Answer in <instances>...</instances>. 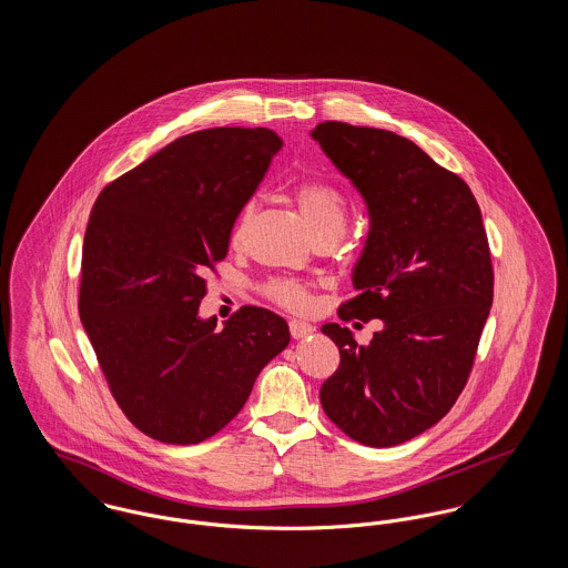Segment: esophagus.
<instances>
[{
    "mask_svg": "<svg viewBox=\"0 0 568 568\" xmlns=\"http://www.w3.org/2000/svg\"><path fill=\"white\" fill-rule=\"evenodd\" d=\"M290 332H292L294 338H306V336H311V334L315 332V327L311 324H306V322L292 320V322H290Z\"/></svg>",
    "mask_w": 568,
    "mask_h": 568,
    "instance_id": "obj_1",
    "label": "esophagus"
}]
</instances>
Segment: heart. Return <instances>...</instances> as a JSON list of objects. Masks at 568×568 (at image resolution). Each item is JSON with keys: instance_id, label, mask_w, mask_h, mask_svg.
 Instances as JSON below:
<instances>
[{"instance_id": "1", "label": "heart", "mask_w": 568, "mask_h": 568, "mask_svg": "<svg viewBox=\"0 0 568 568\" xmlns=\"http://www.w3.org/2000/svg\"><path fill=\"white\" fill-rule=\"evenodd\" d=\"M294 202L304 216V221L308 223L313 236L317 239V243L320 241H338L343 236L345 225L349 221V202H347L345 193L338 190L334 183L320 181V179L302 181L294 187ZM255 211H257V202L253 197L246 200L241 213L236 216V223L232 230V243H243ZM264 292L272 302H276L285 308H292V311H304L311 304V294H308L306 285H302L297 281H290V278H272L271 283H266Z\"/></svg>"}]
</instances>
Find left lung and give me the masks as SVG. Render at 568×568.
I'll use <instances>...</instances> for the list:
<instances>
[{
    "label": "left lung",
    "mask_w": 568,
    "mask_h": 568,
    "mask_svg": "<svg viewBox=\"0 0 568 568\" xmlns=\"http://www.w3.org/2000/svg\"><path fill=\"white\" fill-rule=\"evenodd\" d=\"M311 135L371 216L353 268L355 296L338 317L383 322L368 345L345 325H322L341 364L320 398L353 440L394 447L440 422L473 371L494 297L481 211L458 174L408 138L341 121Z\"/></svg>",
    "instance_id": "8db88e82"
}]
</instances>
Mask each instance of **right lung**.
<instances>
[{
	"instance_id": "obj_1",
	"label": "right lung",
	"mask_w": 568,
	"mask_h": 568,
	"mask_svg": "<svg viewBox=\"0 0 568 568\" xmlns=\"http://www.w3.org/2000/svg\"><path fill=\"white\" fill-rule=\"evenodd\" d=\"M283 140L266 128L181 135L98 195L84 232L79 313L110 394L140 433L195 445L227 426L274 355L283 317L243 306L200 320L204 274Z\"/></svg>"
}]
</instances>
